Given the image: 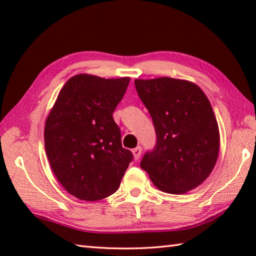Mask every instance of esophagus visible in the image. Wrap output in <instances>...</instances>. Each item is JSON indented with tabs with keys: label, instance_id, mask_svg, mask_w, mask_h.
<instances>
[{
	"label": "esophagus",
	"instance_id": "esophagus-1",
	"mask_svg": "<svg viewBox=\"0 0 256 256\" xmlns=\"http://www.w3.org/2000/svg\"><path fill=\"white\" fill-rule=\"evenodd\" d=\"M141 151H142L141 146H136V148H134V149L132 150V154H133V156H134V159L138 160V158H140V156H141Z\"/></svg>",
	"mask_w": 256,
	"mask_h": 256
}]
</instances>
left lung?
Listing matches in <instances>:
<instances>
[{
	"label": "left lung",
	"instance_id": "obj_1",
	"mask_svg": "<svg viewBox=\"0 0 256 256\" xmlns=\"http://www.w3.org/2000/svg\"><path fill=\"white\" fill-rule=\"evenodd\" d=\"M152 118L154 148L140 166L159 190L183 194L202 184L219 154V128L211 104L196 84L172 78L134 81Z\"/></svg>",
	"mask_w": 256,
	"mask_h": 256
}]
</instances>
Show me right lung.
<instances>
[{"instance_id": "obj_1", "label": "right lung", "mask_w": 256, "mask_h": 256, "mask_svg": "<svg viewBox=\"0 0 256 256\" xmlns=\"http://www.w3.org/2000/svg\"><path fill=\"white\" fill-rule=\"evenodd\" d=\"M130 78L78 74L58 94L45 123V150L56 178L80 200L98 201L120 188L133 160L112 118Z\"/></svg>"}]
</instances>
